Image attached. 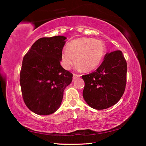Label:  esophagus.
Wrapping results in <instances>:
<instances>
[{"instance_id": "obj_1", "label": "esophagus", "mask_w": 146, "mask_h": 146, "mask_svg": "<svg viewBox=\"0 0 146 146\" xmlns=\"http://www.w3.org/2000/svg\"><path fill=\"white\" fill-rule=\"evenodd\" d=\"M80 75H77V74H73V80H75L76 78H78L80 77Z\"/></svg>"}]
</instances>
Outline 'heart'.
I'll return each mask as SVG.
<instances>
[{
    "label": "heart",
    "mask_w": 146,
    "mask_h": 146,
    "mask_svg": "<svg viewBox=\"0 0 146 146\" xmlns=\"http://www.w3.org/2000/svg\"><path fill=\"white\" fill-rule=\"evenodd\" d=\"M104 53L105 46L102 41L83 37L73 40L68 44L66 51L62 54V60L64 67L67 70L76 62L78 70L91 71L100 64Z\"/></svg>",
    "instance_id": "heart-1"
}]
</instances>
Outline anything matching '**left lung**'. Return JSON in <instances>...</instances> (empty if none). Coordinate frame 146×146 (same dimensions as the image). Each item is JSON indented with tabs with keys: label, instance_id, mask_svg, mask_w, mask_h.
Here are the masks:
<instances>
[{
	"label": "left lung",
	"instance_id": "left-lung-1",
	"mask_svg": "<svg viewBox=\"0 0 146 146\" xmlns=\"http://www.w3.org/2000/svg\"><path fill=\"white\" fill-rule=\"evenodd\" d=\"M127 62L120 50L106 54L95 71L82 75L83 97L91 108L105 110L117 104L126 86Z\"/></svg>",
	"mask_w": 146,
	"mask_h": 146
}]
</instances>
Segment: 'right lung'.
Instances as JSON below:
<instances>
[{"mask_svg": "<svg viewBox=\"0 0 146 146\" xmlns=\"http://www.w3.org/2000/svg\"><path fill=\"white\" fill-rule=\"evenodd\" d=\"M66 37L39 38L24 56L20 73L24 102L31 111L40 115L55 113L60 106L64 90L73 74L60 65Z\"/></svg>", "mask_w": 146, "mask_h": 146, "instance_id": "1", "label": "right lung"}]
</instances>
